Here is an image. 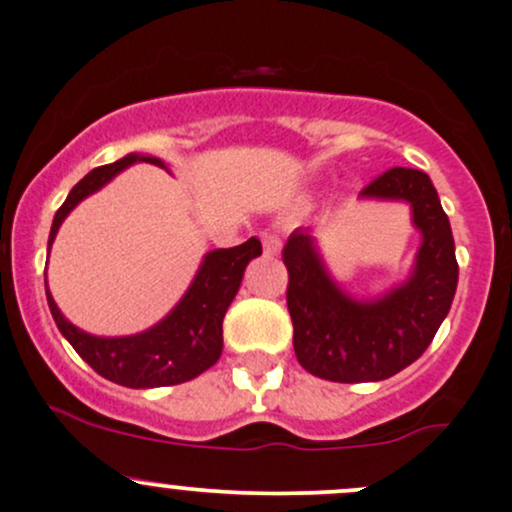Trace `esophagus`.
<instances>
[{"label":"esophagus","instance_id":"esophagus-1","mask_svg":"<svg viewBox=\"0 0 512 512\" xmlns=\"http://www.w3.org/2000/svg\"><path fill=\"white\" fill-rule=\"evenodd\" d=\"M262 245H265L267 255H277V252L282 250V238L274 233H265L262 235Z\"/></svg>","mask_w":512,"mask_h":512}]
</instances>
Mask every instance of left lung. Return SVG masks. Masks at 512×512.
Wrapping results in <instances>:
<instances>
[{"instance_id": "1", "label": "left lung", "mask_w": 512, "mask_h": 512, "mask_svg": "<svg viewBox=\"0 0 512 512\" xmlns=\"http://www.w3.org/2000/svg\"><path fill=\"white\" fill-rule=\"evenodd\" d=\"M360 196L412 206L422 245L400 287L368 301L348 297L321 262L309 230H294L282 250L294 353L301 368L333 383H375L414 363L449 314L459 282L449 218L424 171L387 169Z\"/></svg>"}]
</instances>
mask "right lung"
Segmentation results:
<instances>
[{
	"instance_id": "1",
	"label": "right lung",
	"mask_w": 512,
	"mask_h": 512,
	"mask_svg": "<svg viewBox=\"0 0 512 512\" xmlns=\"http://www.w3.org/2000/svg\"><path fill=\"white\" fill-rule=\"evenodd\" d=\"M137 161H147V164L166 169L164 161L157 157L127 154L115 164L98 166V169L90 171L73 186L66 203L56 211L51 235H48V250H51L66 215L83 198H88L90 193L112 181V176H117L122 169L137 164ZM257 255H262V245L257 238H250L238 247H220V250L208 252L184 299L157 326L134 333V336L102 338L80 331L61 314L46 287L48 309H51L58 331L68 338L75 353L102 378L125 387L179 385L198 378L211 365L218 363L220 353H223V316L230 301L238 294L247 262L255 260Z\"/></svg>"
}]
</instances>
